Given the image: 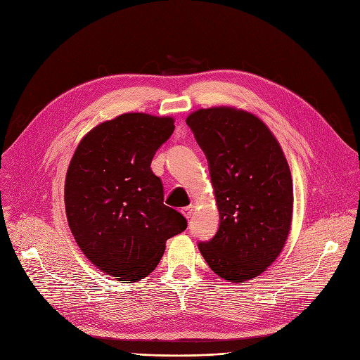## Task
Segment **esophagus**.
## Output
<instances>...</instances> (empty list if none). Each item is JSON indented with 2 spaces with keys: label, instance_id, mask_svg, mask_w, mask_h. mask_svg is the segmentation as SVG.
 <instances>
[{
  "label": "esophagus",
  "instance_id": "1",
  "mask_svg": "<svg viewBox=\"0 0 360 360\" xmlns=\"http://www.w3.org/2000/svg\"><path fill=\"white\" fill-rule=\"evenodd\" d=\"M182 212V214L186 217V219H190L191 216H193V213H194V207L193 205H188V207H184V209L181 210Z\"/></svg>",
  "mask_w": 360,
  "mask_h": 360
}]
</instances>
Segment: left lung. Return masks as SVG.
<instances>
[{"label": "left lung", "instance_id": "1", "mask_svg": "<svg viewBox=\"0 0 360 360\" xmlns=\"http://www.w3.org/2000/svg\"><path fill=\"white\" fill-rule=\"evenodd\" d=\"M186 125L207 158L220 214L216 235L198 242V250L221 278H254L278 257L290 231L288 160L267 125L250 112L200 109Z\"/></svg>", "mask_w": 360, "mask_h": 360}]
</instances>
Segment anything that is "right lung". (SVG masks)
Instances as JSON below:
<instances>
[{"instance_id":"1","label":"right lung","mask_w":360,"mask_h":360,"mask_svg":"<svg viewBox=\"0 0 360 360\" xmlns=\"http://www.w3.org/2000/svg\"><path fill=\"white\" fill-rule=\"evenodd\" d=\"M172 118L124 113L80 141L65 178L70 229L99 270L124 283L156 269L165 243L186 229L185 217L163 204V185L150 165L172 136Z\"/></svg>"}]
</instances>
